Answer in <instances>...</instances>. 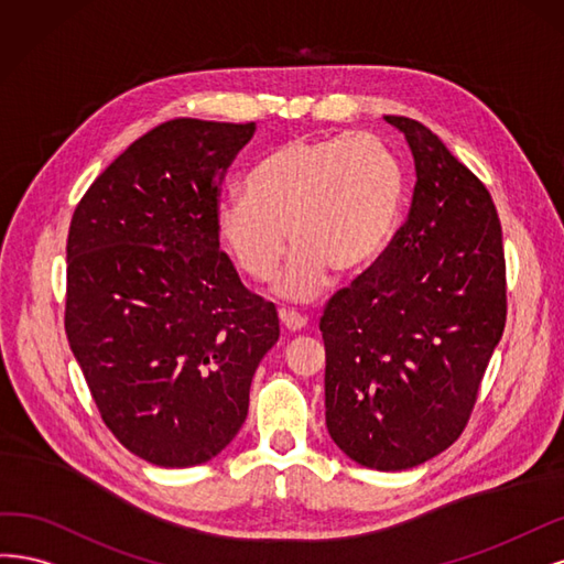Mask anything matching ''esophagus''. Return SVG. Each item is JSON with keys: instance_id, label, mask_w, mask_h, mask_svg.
I'll return each instance as SVG.
<instances>
[{"instance_id": "esophagus-1", "label": "esophagus", "mask_w": 564, "mask_h": 564, "mask_svg": "<svg viewBox=\"0 0 564 564\" xmlns=\"http://www.w3.org/2000/svg\"><path fill=\"white\" fill-rule=\"evenodd\" d=\"M279 318H281V323H283V328L290 330V333H297V330H304V328H306V318L300 316L297 312H293V308H281Z\"/></svg>"}]
</instances>
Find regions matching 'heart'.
<instances>
[{
	"instance_id": "heart-1",
	"label": "heart",
	"mask_w": 564,
	"mask_h": 564,
	"mask_svg": "<svg viewBox=\"0 0 564 564\" xmlns=\"http://www.w3.org/2000/svg\"><path fill=\"white\" fill-rule=\"evenodd\" d=\"M401 204V161L379 135L295 138L250 169L246 194L217 202L215 229L256 283L279 274L290 236L297 248L279 293L304 302L321 293L330 269L351 274L384 250Z\"/></svg>"
}]
</instances>
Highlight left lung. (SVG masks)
Returning <instances> with one entry per match:
<instances>
[{
  "instance_id": "1",
  "label": "left lung",
  "mask_w": 564,
  "mask_h": 564,
  "mask_svg": "<svg viewBox=\"0 0 564 564\" xmlns=\"http://www.w3.org/2000/svg\"><path fill=\"white\" fill-rule=\"evenodd\" d=\"M414 156L405 225L321 316L325 424L377 470L429 462L459 438L506 325V260L492 196L438 135L384 117Z\"/></svg>"
}]
</instances>
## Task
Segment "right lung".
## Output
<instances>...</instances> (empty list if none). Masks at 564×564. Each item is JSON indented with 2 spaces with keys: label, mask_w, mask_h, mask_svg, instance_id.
<instances>
[{
  "label": "right lung",
  "mask_w": 564,
  "mask_h": 564,
  "mask_svg": "<svg viewBox=\"0 0 564 564\" xmlns=\"http://www.w3.org/2000/svg\"><path fill=\"white\" fill-rule=\"evenodd\" d=\"M256 123L171 119L86 189L67 234L65 333L105 426L140 459L185 468L246 422L279 339L276 306L220 250L215 206Z\"/></svg>",
  "instance_id": "obj_1"
}]
</instances>
